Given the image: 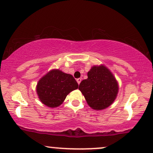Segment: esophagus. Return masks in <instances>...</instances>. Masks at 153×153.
Returning a JSON list of instances; mask_svg holds the SVG:
<instances>
[{"label": "esophagus", "mask_w": 153, "mask_h": 153, "mask_svg": "<svg viewBox=\"0 0 153 153\" xmlns=\"http://www.w3.org/2000/svg\"><path fill=\"white\" fill-rule=\"evenodd\" d=\"M76 81H77V83H78V84H80V83H81V78L77 79H76Z\"/></svg>", "instance_id": "esophagus-1"}]
</instances>
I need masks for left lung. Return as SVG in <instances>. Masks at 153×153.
I'll use <instances>...</instances> for the list:
<instances>
[{
	"mask_svg": "<svg viewBox=\"0 0 153 153\" xmlns=\"http://www.w3.org/2000/svg\"><path fill=\"white\" fill-rule=\"evenodd\" d=\"M79 89L84 95L88 105L95 110L107 108L116 99L118 83L112 73L104 65L93 66L88 72Z\"/></svg>",
	"mask_w": 153,
	"mask_h": 153,
	"instance_id": "1",
	"label": "left lung"
}]
</instances>
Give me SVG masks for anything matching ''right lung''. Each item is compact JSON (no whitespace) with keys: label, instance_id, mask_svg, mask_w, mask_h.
<instances>
[{"label":"right lung","instance_id":"add662e5","mask_svg":"<svg viewBox=\"0 0 153 153\" xmlns=\"http://www.w3.org/2000/svg\"><path fill=\"white\" fill-rule=\"evenodd\" d=\"M78 83L71 74L53 70L38 81L37 93L46 106L53 108L60 105L71 91L78 88Z\"/></svg>","mask_w":153,"mask_h":153}]
</instances>
